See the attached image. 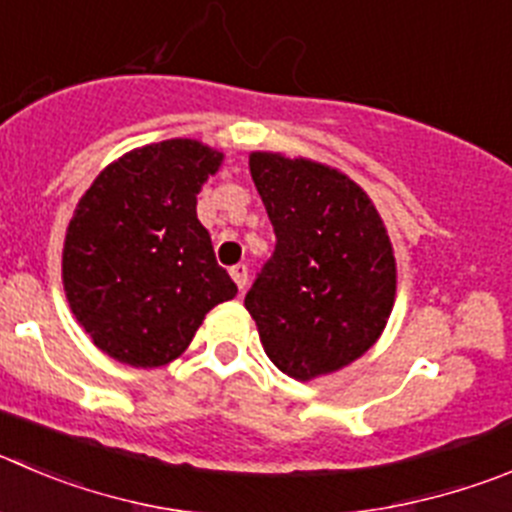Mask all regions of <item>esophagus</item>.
Wrapping results in <instances>:
<instances>
[{"label": "esophagus", "mask_w": 512, "mask_h": 512, "mask_svg": "<svg viewBox=\"0 0 512 512\" xmlns=\"http://www.w3.org/2000/svg\"><path fill=\"white\" fill-rule=\"evenodd\" d=\"M229 275H232V280L237 283V288L240 290L247 288V278H250V270H247V265L229 267Z\"/></svg>", "instance_id": "obj_1"}]
</instances>
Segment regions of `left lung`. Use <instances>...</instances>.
Instances as JSON below:
<instances>
[{"mask_svg":"<svg viewBox=\"0 0 512 512\" xmlns=\"http://www.w3.org/2000/svg\"><path fill=\"white\" fill-rule=\"evenodd\" d=\"M275 252L245 295L267 358L298 381L364 356L396 298L384 222L356 181L310 159L252 151Z\"/></svg>","mask_w":512,"mask_h":512,"instance_id":"1","label":"left lung"}]
</instances>
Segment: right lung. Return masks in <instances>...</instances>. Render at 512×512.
Wrapping results in <instances>:
<instances>
[{"instance_id": "1", "label": "right lung", "mask_w": 512, "mask_h": 512, "mask_svg": "<svg viewBox=\"0 0 512 512\" xmlns=\"http://www.w3.org/2000/svg\"><path fill=\"white\" fill-rule=\"evenodd\" d=\"M222 159L194 138L133 148L75 207L62 285L85 333L121 364H171L204 315L237 295L197 219V194Z\"/></svg>"}]
</instances>
